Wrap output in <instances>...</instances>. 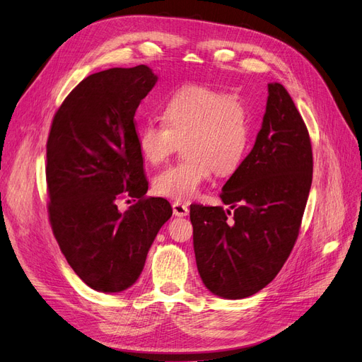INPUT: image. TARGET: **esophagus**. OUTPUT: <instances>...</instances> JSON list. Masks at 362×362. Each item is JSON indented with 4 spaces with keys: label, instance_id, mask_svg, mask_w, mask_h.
I'll return each instance as SVG.
<instances>
[{
    "label": "esophagus",
    "instance_id": "obj_1",
    "mask_svg": "<svg viewBox=\"0 0 362 362\" xmlns=\"http://www.w3.org/2000/svg\"><path fill=\"white\" fill-rule=\"evenodd\" d=\"M172 209H173V215H175V216L189 215V206L181 204V202H173Z\"/></svg>",
    "mask_w": 362,
    "mask_h": 362
}]
</instances>
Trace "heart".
Returning <instances> with one entry per match:
<instances>
[{
  "label": "heart",
  "mask_w": 362,
  "mask_h": 362,
  "mask_svg": "<svg viewBox=\"0 0 362 362\" xmlns=\"http://www.w3.org/2000/svg\"><path fill=\"white\" fill-rule=\"evenodd\" d=\"M165 122L148 120L136 136L144 160L156 166L166 162L184 142V162L158 172L153 189L177 202L196 197L212 169L233 172L247 153L251 122L245 100L235 93L190 84L173 92L162 104Z\"/></svg>",
  "instance_id": "b5f03b06"
}]
</instances>
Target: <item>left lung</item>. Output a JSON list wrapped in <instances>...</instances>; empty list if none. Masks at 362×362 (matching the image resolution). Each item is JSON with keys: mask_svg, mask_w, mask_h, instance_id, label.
Returning <instances> with one entry per match:
<instances>
[{"mask_svg": "<svg viewBox=\"0 0 362 362\" xmlns=\"http://www.w3.org/2000/svg\"><path fill=\"white\" fill-rule=\"evenodd\" d=\"M262 129L251 153L224 184L221 206L190 205L196 264L208 290L250 297L290 257L312 185L308 127L281 83H269Z\"/></svg>", "mask_w": 362, "mask_h": 362, "instance_id": "8db88e82", "label": "left lung"}]
</instances>
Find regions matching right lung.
Wrapping results in <instances>:
<instances>
[{"label": "right lung", "mask_w": 362, "mask_h": 362, "mask_svg": "<svg viewBox=\"0 0 362 362\" xmlns=\"http://www.w3.org/2000/svg\"><path fill=\"white\" fill-rule=\"evenodd\" d=\"M157 83L147 66L86 77L56 111L47 139L49 220L68 264L99 293L132 286L170 204L147 197L135 111ZM138 198L122 213L120 198ZM129 202V200H127Z\"/></svg>", "instance_id": "add662e5"}]
</instances>
